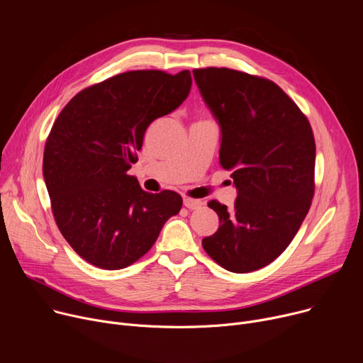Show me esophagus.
<instances>
[{
	"label": "esophagus",
	"instance_id": "obj_1",
	"mask_svg": "<svg viewBox=\"0 0 363 363\" xmlns=\"http://www.w3.org/2000/svg\"><path fill=\"white\" fill-rule=\"evenodd\" d=\"M184 205L186 206L188 210H196V208H199V206L202 205V202L199 199H194V198L185 196L184 198Z\"/></svg>",
	"mask_w": 363,
	"mask_h": 363
}]
</instances>
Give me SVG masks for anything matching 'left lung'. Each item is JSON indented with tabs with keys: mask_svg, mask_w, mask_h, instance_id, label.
<instances>
[{
	"mask_svg": "<svg viewBox=\"0 0 363 363\" xmlns=\"http://www.w3.org/2000/svg\"><path fill=\"white\" fill-rule=\"evenodd\" d=\"M194 79L221 126L220 164L238 189L234 208L213 199L220 217L202 247L233 273L273 263L289 247L315 195L312 126L274 82L227 67L194 69Z\"/></svg>",
	"mask_w": 363,
	"mask_h": 363,
	"instance_id": "obj_1",
	"label": "left lung"
}]
</instances>
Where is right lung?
<instances>
[{
  "label": "right lung",
  "mask_w": 363,
  "mask_h": 363,
  "mask_svg": "<svg viewBox=\"0 0 363 363\" xmlns=\"http://www.w3.org/2000/svg\"><path fill=\"white\" fill-rule=\"evenodd\" d=\"M191 84L189 70L125 72L79 91L55 121L43 175L60 233L87 263L133 264L179 213V194L146 192L128 171L147 126L175 111Z\"/></svg>",
  "instance_id": "obj_1"
}]
</instances>
